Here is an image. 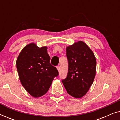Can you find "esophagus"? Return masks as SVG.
Instances as JSON below:
<instances>
[{"label": "esophagus", "instance_id": "1", "mask_svg": "<svg viewBox=\"0 0 120 120\" xmlns=\"http://www.w3.org/2000/svg\"><path fill=\"white\" fill-rule=\"evenodd\" d=\"M57 70H58V71L60 70V67H59V66H57Z\"/></svg>", "mask_w": 120, "mask_h": 120}]
</instances>
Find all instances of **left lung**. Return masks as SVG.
I'll return each mask as SVG.
<instances>
[{"instance_id": "obj_1", "label": "left lung", "mask_w": 120, "mask_h": 120, "mask_svg": "<svg viewBox=\"0 0 120 120\" xmlns=\"http://www.w3.org/2000/svg\"><path fill=\"white\" fill-rule=\"evenodd\" d=\"M68 73L62 82L70 96L82 97L92 84L96 73V59L89 47L79 41L66 49Z\"/></svg>"}]
</instances>
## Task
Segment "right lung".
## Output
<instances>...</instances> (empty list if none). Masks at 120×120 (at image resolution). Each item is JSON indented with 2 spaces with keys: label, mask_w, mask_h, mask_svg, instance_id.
Masks as SVG:
<instances>
[{
  "label": "right lung",
  "mask_w": 120,
  "mask_h": 120,
  "mask_svg": "<svg viewBox=\"0 0 120 120\" xmlns=\"http://www.w3.org/2000/svg\"><path fill=\"white\" fill-rule=\"evenodd\" d=\"M50 60L47 47L40 48L34 43L26 45L17 57L16 67L21 84L34 97L45 94L58 75Z\"/></svg>",
  "instance_id": "obj_1"
}]
</instances>
